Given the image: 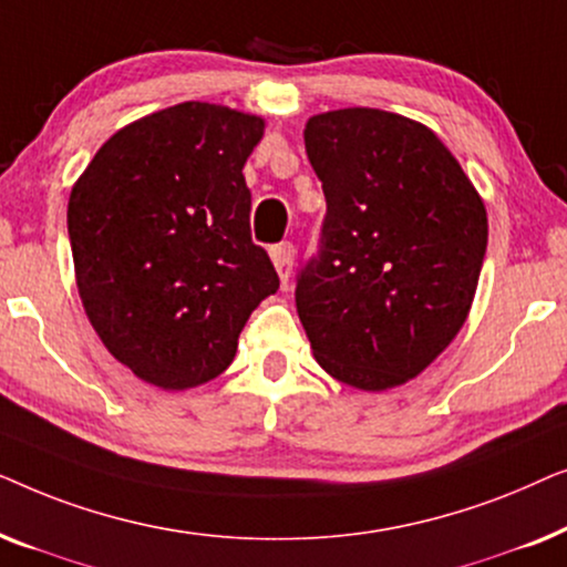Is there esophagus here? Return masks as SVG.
<instances>
[{"label": "esophagus", "mask_w": 567, "mask_h": 567, "mask_svg": "<svg viewBox=\"0 0 567 567\" xmlns=\"http://www.w3.org/2000/svg\"><path fill=\"white\" fill-rule=\"evenodd\" d=\"M270 258H274V266L278 270V276H281V281L286 284L291 278V270H293V245L291 243H278L270 247Z\"/></svg>", "instance_id": "1"}]
</instances>
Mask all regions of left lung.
Masks as SVG:
<instances>
[{"mask_svg":"<svg viewBox=\"0 0 567 567\" xmlns=\"http://www.w3.org/2000/svg\"><path fill=\"white\" fill-rule=\"evenodd\" d=\"M305 146L328 200L320 250L297 276L315 359L355 390L405 384L467 320L487 247L483 198L441 138L405 115H312Z\"/></svg>","mask_w":567,"mask_h":567,"instance_id":"obj_1","label":"left lung"}]
</instances>
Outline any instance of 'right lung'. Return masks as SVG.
<instances>
[{
	"label": "right lung",
	"mask_w": 567,
	"mask_h": 567,
	"mask_svg": "<svg viewBox=\"0 0 567 567\" xmlns=\"http://www.w3.org/2000/svg\"><path fill=\"white\" fill-rule=\"evenodd\" d=\"M262 128L224 105L165 107L107 138L69 196L84 312L107 351L162 390L219 377L247 317L278 291L243 175Z\"/></svg>",
	"instance_id": "1"
}]
</instances>
